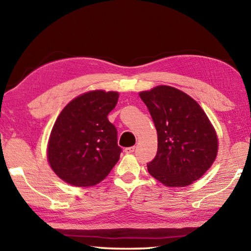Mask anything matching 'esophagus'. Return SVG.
<instances>
[{
	"instance_id": "obj_1",
	"label": "esophagus",
	"mask_w": 251,
	"mask_h": 251,
	"mask_svg": "<svg viewBox=\"0 0 251 251\" xmlns=\"http://www.w3.org/2000/svg\"><path fill=\"white\" fill-rule=\"evenodd\" d=\"M134 151H135V146H131V147H126L125 150H124L125 154H131V152H134Z\"/></svg>"
}]
</instances>
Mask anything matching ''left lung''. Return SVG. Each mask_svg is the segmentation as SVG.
Instances as JSON below:
<instances>
[{
    "label": "left lung",
    "mask_w": 251,
    "mask_h": 251,
    "mask_svg": "<svg viewBox=\"0 0 251 251\" xmlns=\"http://www.w3.org/2000/svg\"><path fill=\"white\" fill-rule=\"evenodd\" d=\"M157 130L158 148L148 173L167 187L193 184L211 167L218 136L193 97L167 85L139 92Z\"/></svg>",
    "instance_id": "8db88e82"
}]
</instances>
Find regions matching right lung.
Segmentation results:
<instances>
[{
    "label": "right lung",
    "instance_id": "add662e5",
    "mask_svg": "<svg viewBox=\"0 0 251 251\" xmlns=\"http://www.w3.org/2000/svg\"><path fill=\"white\" fill-rule=\"evenodd\" d=\"M118 92L95 90L75 97L59 113L46 148L52 171L76 187L95 186L120 159L117 130L107 115Z\"/></svg>",
    "mask_w": 251,
    "mask_h": 251
}]
</instances>
